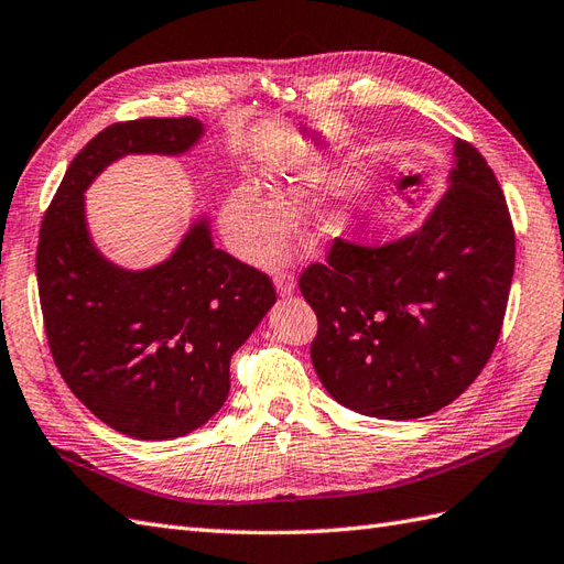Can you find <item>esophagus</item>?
<instances>
[{
  "mask_svg": "<svg viewBox=\"0 0 564 564\" xmlns=\"http://www.w3.org/2000/svg\"><path fill=\"white\" fill-rule=\"evenodd\" d=\"M273 283H276L279 295H293L295 293V276L291 271H279L276 276H273Z\"/></svg>",
  "mask_w": 564,
  "mask_h": 564,
  "instance_id": "34e87169",
  "label": "esophagus"
}]
</instances>
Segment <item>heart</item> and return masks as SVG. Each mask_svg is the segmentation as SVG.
Here are the masks:
<instances>
[{"instance_id":"obj_1","label":"heart","mask_w":564,"mask_h":564,"mask_svg":"<svg viewBox=\"0 0 564 564\" xmlns=\"http://www.w3.org/2000/svg\"><path fill=\"white\" fill-rule=\"evenodd\" d=\"M305 175H283L271 180L264 189L242 185L235 189L223 206V230L230 245L242 257L269 261L276 257L288 238V212Z\"/></svg>"}]
</instances>
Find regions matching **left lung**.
Segmentation results:
<instances>
[{
    "mask_svg": "<svg viewBox=\"0 0 564 564\" xmlns=\"http://www.w3.org/2000/svg\"><path fill=\"white\" fill-rule=\"evenodd\" d=\"M514 226L492 167L456 139L449 189L427 220L382 247L334 240L300 273L317 314L314 372L346 409L413 421L474 384L502 332Z\"/></svg>",
    "mask_w": 564,
    "mask_h": 564,
    "instance_id": "8db88e82",
    "label": "left lung"
}]
</instances>
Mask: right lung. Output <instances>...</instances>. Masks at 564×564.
Listing matches in <instances>:
<instances>
[{"label":"right lung","instance_id":"1","mask_svg":"<svg viewBox=\"0 0 564 564\" xmlns=\"http://www.w3.org/2000/svg\"><path fill=\"white\" fill-rule=\"evenodd\" d=\"M202 134L194 117L105 127L76 153L41 226L35 271L52 358L90 413L137 440L202 427L228 399L232 352L276 303L267 273L216 250L206 220L147 271L110 264L90 242L84 192L105 165L185 153Z\"/></svg>","mask_w":564,"mask_h":564}]
</instances>
